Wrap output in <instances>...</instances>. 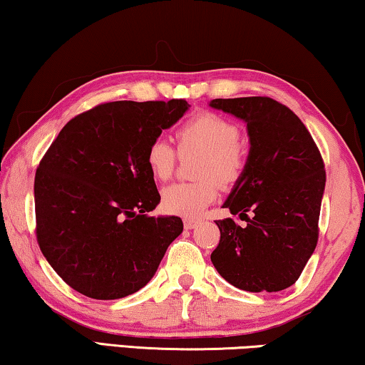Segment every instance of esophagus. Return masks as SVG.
<instances>
[{"instance_id":"esophagus-1","label":"esophagus","mask_w":365,"mask_h":365,"mask_svg":"<svg viewBox=\"0 0 365 365\" xmlns=\"http://www.w3.org/2000/svg\"><path fill=\"white\" fill-rule=\"evenodd\" d=\"M199 220H194V218H184V228L186 230H192L197 227Z\"/></svg>"}]
</instances>
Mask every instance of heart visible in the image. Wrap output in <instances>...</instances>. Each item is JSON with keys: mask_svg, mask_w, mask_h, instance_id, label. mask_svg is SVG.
Masks as SVG:
<instances>
[{"mask_svg": "<svg viewBox=\"0 0 365 365\" xmlns=\"http://www.w3.org/2000/svg\"><path fill=\"white\" fill-rule=\"evenodd\" d=\"M181 153L202 151L195 175L200 181L176 182L161 192V207L171 215L197 218L218 197V184L232 186L246 168V148L240 142V128L228 117L202 110L178 128ZM176 150L165 138H153L147 147L145 163L150 175L166 181L176 168Z\"/></svg>", "mask_w": 365, "mask_h": 365, "instance_id": "1", "label": "heart"}]
</instances>
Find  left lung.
I'll use <instances>...</instances> for the list:
<instances>
[{
    "label": "left lung",
    "instance_id": "obj_1",
    "mask_svg": "<svg viewBox=\"0 0 365 365\" xmlns=\"http://www.w3.org/2000/svg\"><path fill=\"white\" fill-rule=\"evenodd\" d=\"M210 108L245 120L251 145L243 175L223 204L246 225L215 222L220 241L212 264L246 292H279L297 282L317 248L323 158L304 122L277 101L214 99Z\"/></svg>",
    "mask_w": 365,
    "mask_h": 365
}]
</instances>
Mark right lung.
I'll return each mask as SVG.
<instances>
[{
    "label": "right lung",
    "mask_w": 365,
    "mask_h": 365,
    "mask_svg": "<svg viewBox=\"0 0 365 365\" xmlns=\"http://www.w3.org/2000/svg\"><path fill=\"white\" fill-rule=\"evenodd\" d=\"M187 109L184 99L99 104L73 117L43 155L34 181L37 243L76 292L135 294L181 235L179 217L148 215L161 197L145 153Z\"/></svg>",
    "instance_id": "right-lung-1"
}]
</instances>
